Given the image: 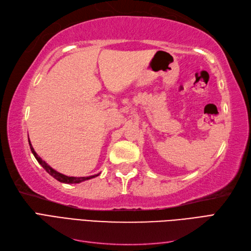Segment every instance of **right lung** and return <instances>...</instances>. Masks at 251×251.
<instances>
[{
  "label": "right lung",
  "instance_id": "right-lung-1",
  "mask_svg": "<svg viewBox=\"0 0 251 251\" xmlns=\"http://www.w3.org/2000/svg\"><path fill=\"white\" fill-rule=\"evenodd\" d=\"M28 141H29L30 150H31L32 154H33V156L35 157L37 162H39V163L43 166V168H44L45 170H46V172H47L49 175H51V176H52L53 178H55V179H56L57 181H59V182H63V183H68V184L80 183V182H82V181H86V180H89V179L95 178V177L98 176V175H100V174H97V175H93V176H89V177H68V176H66V175L60 174V173L56 172L55 170H53L50 165H48L44 160H42V158L35 153V151H34L33 147L31 146V142H30V140H28Z\"/></svg>",
  "mask_w": 251,
  "mask_h": 251
}]
</instances>
